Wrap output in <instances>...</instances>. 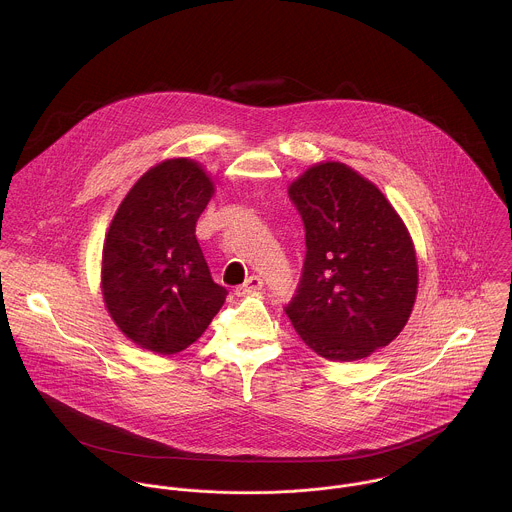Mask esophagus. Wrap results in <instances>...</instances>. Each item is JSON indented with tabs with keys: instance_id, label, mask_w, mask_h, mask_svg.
Returning a JSON list of instances; mask_svg holds the SVG:
<instances>
[{
	"instance_id": "obj_1",
	"label": "esophagus",
	"mask_w": 512,
	"mask_h": 512,
	"mask_svg": "<svg viewBox=\"0 0 512 512\" xmlns=\"http://www.w3.org/2000/svg\"><path fill=\"white\" fill-rule=\"evenodd\" d=\"M262 286H264V282H262V278H260V276H250L242 286H238V288H236V295H246V293L258 292V290H262Z\"/></svg>"
}]
</instances>
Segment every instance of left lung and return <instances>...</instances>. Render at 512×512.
I'll list each match as a JSON object with an SVG mask.
<instances>
[{
    "mask_svg": "<svg viewBox=\"0 0 512 512\" xmlns=\"http://www.w3.org/2000/svg\"><path fill=\"white\" fill-rule=\"evenodd\" d=\"M305 260L284 307L301 341L329 361L365 359L404 329L418 293L412 238L376 185L339 161L290 187Z\"/></svg>",
    "mask_w": 512,
    "mask_h": 512,
    "instance_id": "obj_1",
    "label": "left lung"
}]
</instances>
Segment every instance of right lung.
Here are the masks:
<instances>
[{
    "instance_id": "1",
    "label": "right lung",
    "mask_w": 512,
    "mask_h": 512,
    "mask_svg": "<svg viewBox=\"0 0 512 512\" xmlns=\"http://www.w3.org/2000/svg\"><path fill=\"white\" fill-rule=\"evenodd\" d=\"M213 193L197 161L167 159L138 179L108 228L104 303L120 331L147 351H185L228 295L213 282L195 236Z\"/></svg>"
}]
</instances>
